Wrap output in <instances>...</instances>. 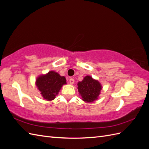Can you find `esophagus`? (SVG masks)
Here are the masks:
<instances>
[{
    "mask_svg": "<svg viewBox=\"0 0 149 149\" xmlns=\"http://www.w3.org/2000/svg\"><path fill=\"white\" fill-rule=\"evenodd\" d=\"M69 81H70V84H73V83H74V79L73 78H70V80H69Z\"/></svg>",
    "mask_w": 149,
    "mask_h": 149,
    "instance_id": "obj_1",
    "label": "esophagus"
}]
</instances>
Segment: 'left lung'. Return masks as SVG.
Returning a JSON list of instances; mask_svg holds the SVG:
<instances>
[{"instance_id": "left-lung-1", "label": "left lung", "mask_w": 149, "mask_h": 149, "mask_svg": "<svg viewBox=\"0 0 149 149\" xmlns=\"http://www.w3.org/2000/svg\"><path fill=\"white\" fill-rule=\"evenodd\" d=\"M78 91L84 101L91 102L97 99L102 89L101 84L93 79L90 76L84 78L82 81L78 83Z\"/></svg>"}]
</instances>
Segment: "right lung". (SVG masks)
<instances>
[{
	"label": "right lung",
	"instance_id": "right-lung-1",
	"mask_svg": "<svg viewBox=\"0 0 149 149\" xmlns=\"http://www.w3.org/2000/svg\"><path fill=\"white\" fill-rule=\"evenodd\" d=\"M65 84H66L65 78L55 71H49L45 75L40 76L36 81L38 89L47 101L53 100Z\"/></svg>",
	"mask_w": 149,
	"mask_h": 149
}]
</instances>
